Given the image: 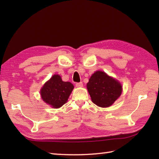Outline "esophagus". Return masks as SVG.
<instances>
[{"mask_svg": "<svg viewBox=\"0 0 159 159\" xmlns=\"http://www.w3.org/2000/svg\"><path fill=\"white\" fill-rule=\"evenodd\" d=\"M83 86V84L82 82H80V83H76V87H82Z\"/></svg>", "mask_w": 159, "mask_h": 159, "instance_id": "34e87169", "label": "esophagus"}]
</instances>
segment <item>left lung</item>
<instances>
[{
    "instance_id": "8db88e82",
    "label": "left lung",
    "mask_w": 159,
    "mask_h": 159,
    "mask_svg": "<svg viewBox=\"0 0 159 159\" xmlns=\"http://www.w3.org/2000/svg\"><path fill=\"white\" fill-rule=\"evenodd\" d=\"M92 102L100 107H108L121 95L122 87L117 80L101 71L91 76L87 84Z\"/></svg>"
}]
</instances>
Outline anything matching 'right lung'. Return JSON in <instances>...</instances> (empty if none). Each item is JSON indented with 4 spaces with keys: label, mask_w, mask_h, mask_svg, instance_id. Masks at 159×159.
<instances>
[{
    "label": "right lung",
    "mask_w": 159,
    "mask_h": 159,
    "mask_svg": "<svg viewBox=\"0 0 159 159\" xmlns=\"http://www.w3.org/2000/svg\"><path fill=\"white\" fill-rule=\"evenodd\" d=\"M74 89L70 82H64L59 75L55 74L41 89L42 100L54 108H59L66 103Z\"/></svg>",
    "instance_id": "right-lung-1"
}]
</instances>
